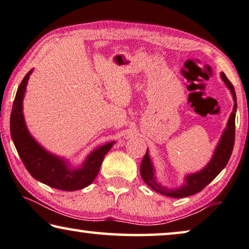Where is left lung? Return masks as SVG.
<instances>
[{
  "label": "left lung",
  "mask_w": 249,
  "mask_h": 249,
  "mask_svg": "<svg viewBox=\"0 0 249 249\" xmlns=\"http://www.w3.org/2000/svg\"><path fill=\"white\" fill-rule=\"evenodd\" d=\"M221 78L225 82V84L228 86L232 94L233 99V110L230 114L227 128L223 131L220 142H219L217 148L214 150L213 156L211 160L203 169L200 172L189 174L185 178V182L178 189H167V187L161 186L160 183H157L156 178H155L154 166L151 164V160L148 155V149H147L145 156L142 158V165H140V174L143 182L148 185L151 190L155 192H158L163 196H171V197H185L193 196L200 191H202L211 181H213L219 173H220L228 163L230 156H231L233 143H235V118H236V110H237V99L233 85L227 78L223 73H221Z\"/></svg>",
  "instance_id": "8db88e82"
}]
</instances>
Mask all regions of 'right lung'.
<instances>
[{
  "instance_id": "add662e5",
  "label": "right lung",
  "mask_w": 249,
  "mask_h": 249,
  "mask_svg": "<svg viewBox=\"0 0 249 249\" xmlns=\"http://www.w3.org/2000/svg\"><path fill=\"white\" fill-rule=\"evenodd\" d=\"M31 73L32 70L24 76L18 88L10 118L11 137L18 154L32 178L39 182L62 191L84 189L95 179L103 158L112 148L114 142L93 150L78 168H73L66 160L42 148L29 133L22 113L24 92Z\"/></svg>"
}]
</instances>
